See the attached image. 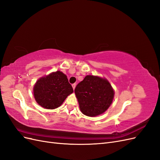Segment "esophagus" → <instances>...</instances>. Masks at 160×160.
<instances>
[{"label": "esophagus", "mask_w": 160, "mask_h": 160, "mask_svg": "<svg viewBox=\"0 0 160 160\" xmlns=\"http://www.w3.org/2000/svg\"><path fill=\"white\" fill-rule=\"evenodd\" d=\"M72 89H73V90H75V87H76V84H75V83L72 84Z\"/></svg>", "instance_id": "34e87169"}]
</instances>
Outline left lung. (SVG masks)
I'll return each instance as SVG.
<instances>
[{"mask_svg": "<svg viewBox=\"0 0 160 160\" xmlns=\"http://www.w3.org/2000/svg\"><path fill=\"white\" fill-rule=\"evenodd\" d=\"M75 93L81 113L89 117H96L110 107L115 91L105 77L89 75L77 85Z\"/></svg>", "mask_w": 160, "mask_h": 160, "instance_id": "1", "label": "left lung"}]
</instances>
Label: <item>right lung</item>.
I'll list each match as a JSON object with an SVG mask.
<instances>
[{
  "mask_svg": "<svg viewBox=\"0 0 160 160\" xmlns=\"http://www.w3.org/2000/svg\"><path fill=\"white\" fill-rule=\"evenodd\" d=\"M72 93L73 89L67 75L60 71L40 77L33 87L36 102L47 109L59 108Z\"/></svg>",
  "mask_w": 160,
  "mask_h": 160,
  "instance_id": "1",
  "label": "right lung"
}]
</instances>
